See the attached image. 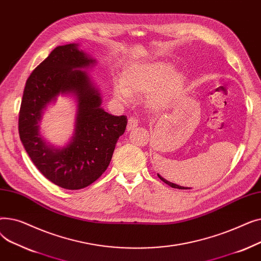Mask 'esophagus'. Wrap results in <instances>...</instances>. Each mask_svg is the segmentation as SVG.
<instances>
[{"mask_svg":"<svg viewBox=\"0 0 261 261\" xmlns=\"http://www.w3.org/2000/svg\"><path fill=\"white\" fill-rule=\"evenodd\" d=\"M139 126V119L136 117H130L127 125V131H132Z\"/></svg>","mask_w":261,"mask_h":261,"instance_id":"obj_1","label":"esophagus"}]
</instances>
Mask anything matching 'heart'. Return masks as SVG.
<instances>
[{"label":"heart","mask_w":261,"mask_h":261,"mask_svg":"<svg viewBox=\"0 0 261 261\" xmlns=\"http://www.w3.org/2000/svg\"><path fill=\"white\" fill-rule=\"evenodd\" d=\"M184 85L180 73H172V66L166 62L134 63L123 72L122 80L114 84V95L118 101L129 103L133 94H150L149 106L155 110L168 108L179 95Z\"/></svg>","instance_id":"heart-1"}]
</instances>
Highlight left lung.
<instances>
[{
	"instance_id": "8db88e82",
	"label": "left lung",
	"mask_w": 261,
	"mask_h": 261,
	"mask_svg": "<svg viewBox=\"0 0 261 261\" xmlns=\"http://www.w3.org/2000/svg\"><path fill=\"white\" fill-rule=\"evenodd\" d=\"M158 176L160 177V179H161L164 183H166L167 185H169V186H170V187H172V188H179V189H190V188H188V187H183V186H180V185H176V184H174V183H171V182H169V181H167V180L164 179V177H162L159 173H158Z\"/></svg>"
}]
</instances>
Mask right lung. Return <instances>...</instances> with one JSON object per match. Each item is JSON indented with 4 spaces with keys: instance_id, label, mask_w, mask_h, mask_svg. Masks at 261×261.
Here are the masks:
<instances>
[{
    "instance_id": "right-lung-1",
    "label": "right lung",
    "mask_w": 261,
    "mask_h": 261,
    "mask_svg": "<svg viewBox=\"0 0 261 261\" xmlns=\"http://www.w3.org/2000/svg\"><path fill=\"white\" fill-rule=\"evenodd\" d=\"M95 62L78 44L54 48L27 79L20 108L19 134L26 152L47 180L70 190L91 185L106 171L128 122L127 116L101 108L99 90L84 71ZM59 94L74 98L76 113L71 138L55 145L44 138L39 122Z\"/></svg>"
}]
</instances>
